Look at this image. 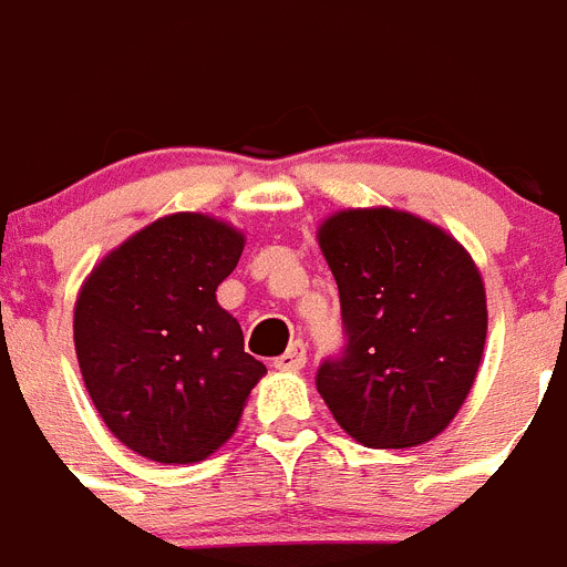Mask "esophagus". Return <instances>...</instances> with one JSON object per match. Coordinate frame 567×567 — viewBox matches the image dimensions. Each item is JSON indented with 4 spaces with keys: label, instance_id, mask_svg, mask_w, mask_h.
<instances>
[{
    "label": "esophagus",
    "instance_id": "obj_1",
    "mask_svg": "<svg viewBox=\"0 0 567 567\" xmlns=\"http://www.w3.org/2000/svg\"><path fill=\"white\" fill-rule=\"evenodd\" d=\"M307 365V343L303 340H295L289 343V349L275 360V369H284V372H300Z\"/></svg>",
    "mask_w": 567,
    "mask_h": 567
}]
</instances>
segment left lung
<instances>
[{
	"instance_id": "left-lung-1",
	"label": "left lung",
	"mask_w": 567,
	"mask_h": 567,
	"mask_svg": "<svg viewBox=\"0 0 567 567\" xmlns=\"http://www.w3.org/2000/svg\"><path fill=\"white\" fill-rule=\"evenodd\" d=\"M340 292L346 346L318 369V392L349 437L414 449L468 398L488 309L457 238L403 209H340L318 229Z\"/></svg>"
}]
</instances>
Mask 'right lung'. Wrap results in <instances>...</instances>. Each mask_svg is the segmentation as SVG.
<instances>
[{"instance_id":"1","label":"right lung","mask_w":567,"mask_h":567,"mask_svg":"<svg viewBox=\"0 0 567 567\" xmlns=\"http://www.w3.org/2000/svg\"><path fill=\"white\" fill-rule=\"evenodd\" d=\"M244 233L175 213L130 235L82 284L73 340L110 432L155 463H198L238 429L267 365L244 352L215 289L238 267Z\"/></svg>"}]
</instances>
